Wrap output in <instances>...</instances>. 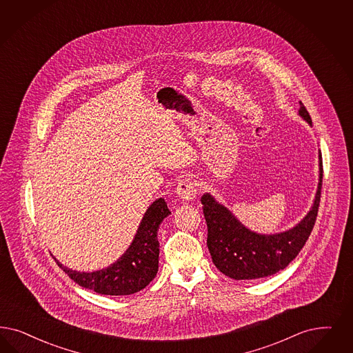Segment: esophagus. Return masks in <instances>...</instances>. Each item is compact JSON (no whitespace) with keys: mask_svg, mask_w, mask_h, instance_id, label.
<instances>
[{"mask_svg":"<svg viewBox=\"0 0 353 353\" xmlns=\"http://www.w3.org/2000/svg\"><path fill=\"white\" fill-rule=\"evenodd\" d=\"M176 193L183 201H193L196 195L194 181L190 179H183L177 185Z\"/></svg>","mask_w":353,"mask_h":353,"instance_id":"34e87169","label":"esophagus"}]
</instances>
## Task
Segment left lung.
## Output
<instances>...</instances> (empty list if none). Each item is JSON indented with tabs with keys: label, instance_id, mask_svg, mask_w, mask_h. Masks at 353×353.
Masks as SVG:
<instances>
[{
	"label": "left lung",
	"instance_id": "8db88e82",
	"mask_svg": "<svg viewBox=\"0 0 353 353\" xmlns=\"http://www.w3.org/2000/svg\"><path fill=\"white\" fill-rule=\"evenodd\" d=\"M300 117L312 125V119L300 101ZM319 179L316 196L304 219L288 231L262 234L250 231L231 211L210 193L201 198L207 223V246L214 265L234 280L266 278L287 268L304 248L316 223L322 188V155H318Z\"/></svg>",
	"mask_w": 353,
	"mask_h": 353
}]
</instances>
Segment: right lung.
Instances as JSON below:
<instances>
[{"instance_id":"1","label":"right lung","mask_w":353,"mask_h":353,"mask_svg":"<svg viewBox=\"0 0 353 353\" xmlns=\"http://www.w3.org/2000/svg\"><path fill=\"white\" fill-rule=\"evenodd\" d=\"M170 214L164 198L152 202L126 252L108 268L81 272L63 266L53 258L65 274L83 288L110 296L133 294L143 290L158 274L159 225Z\"/></svg>"}]
</instances>
